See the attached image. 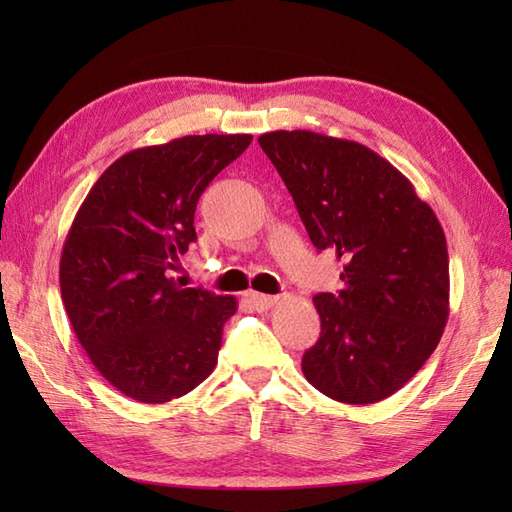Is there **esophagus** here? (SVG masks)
Segmentation results:
<instances>
[{
	"mask_svg": "<svg viewBox=\"0 0 512 512\" xmlns=\"http://www.w3.org/2000/svg\"><path fill=\"white\" fill-rule=\"evenodd\" d=\"M248 301L253 303V306L257 310H270L275 306V303L279 301V297H273V295H259V292H248Z\"/></svg>",
	"mask_w": 512,
	"mask_h": 512,
	"instance_id": "esophagus-1",
	"label": "esophagus"
}]
</instances>
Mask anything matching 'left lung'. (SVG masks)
<instances>
[{
    "label": "left lung",
    "instance_id": "left-lung-1",
    "mask_svg": "<svg viewBox=\"0 0 512 512\" xmlns=\"http://www.w3.org/2000/svg\"><path fill=\"white\" fill-rule=\"evenodd\" d=\"M312 244L343 262V290L319 292L321 336L301 369L321 394L372 405L409 383L449 319V253L413 184L354 140L295 129L259 136Z\"/></svg>",
    "mask_w": 512,
    "mask_h": 512
}]
</instances>
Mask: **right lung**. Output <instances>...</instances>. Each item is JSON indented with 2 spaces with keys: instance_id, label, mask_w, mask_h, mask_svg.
<instances>
[{
  "instance_id": "right-lung-1",
  "label": "right lung",
  "mask_w": 512,
  "mask_h": 512,
  "mask_svg": "<svg viewBox=\"0 0 512 512\" xmlns=\"http://www.w3.org/2000/svg\"><path fill=\"white\" fill-rule=\"evenodd\" d=\"M250 134L184 136L103 171L65 237L59 281L76 339L107 383L147 405L189 394L217 365L235 297L171 277L195 242L200 195Z\"/></svg>"
}]
</instances>
